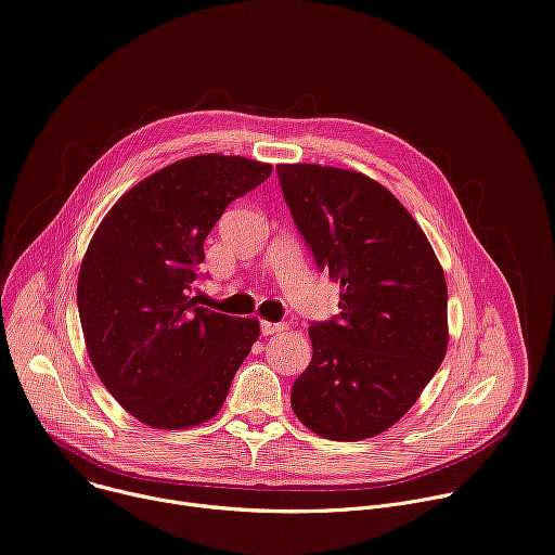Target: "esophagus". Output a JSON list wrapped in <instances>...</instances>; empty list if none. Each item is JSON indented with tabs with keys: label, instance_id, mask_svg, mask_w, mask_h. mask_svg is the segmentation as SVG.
Wrapping results in <instances>:
<instances>
[{
	"label": "esophagus",
	"instance_id": "1",
	"mask_svg": "<svg viewBox=\"0 0 555 555\" xmlns=\"http://www.w3.org/2000/svg\"><path fill=\"white\" fill-rule=\"evenodd\" d=\"M288 328V324H284V322H262L260 324V331H262V335H275V333H282V331H286Z\"/></svg>",
	"mask_w": 555,
	"mask_h": 555
}]
</instances>
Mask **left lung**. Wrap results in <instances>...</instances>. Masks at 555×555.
<instances>
[{
	"label": "left lung",
	"mask_w": 555,
	"mask_h": 555,
	"mask_svg": "<svg viewBox=\"0 0 555 555\" xmlns=\"http://www.w3.org/2000/svg\"><path fill=\"white\" fill-rule=\"evenodd\" d=\"M284 201L341 313L309 328L313 359L291 390L297 418L331 441L371 439L421 397L448 350V284L423 229L377 180L278 165Z\"/></svg>",
	"instance_id": "obj_1"
}]
</instances>
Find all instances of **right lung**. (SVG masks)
<instances>
[{
  "label": "right lung",
  "instance_id": "obj_1",
  "mask_svg": "<svg viewBox=\"0 0 555 555\" xmlns=\"http://www.w3.org/2000/svg\"><path fill=\"white\" fill-rule=\"evenodd\" d=\"M271 171L242 156L176 160L122 194L88 244L77 304L90 361L109 395L150 427L214 418L260 337L258 320L209 311L190 293L227 205Z\"/></svg>",
  "mask_w": 555,
  "mask_h": 555
}]
</instances>
